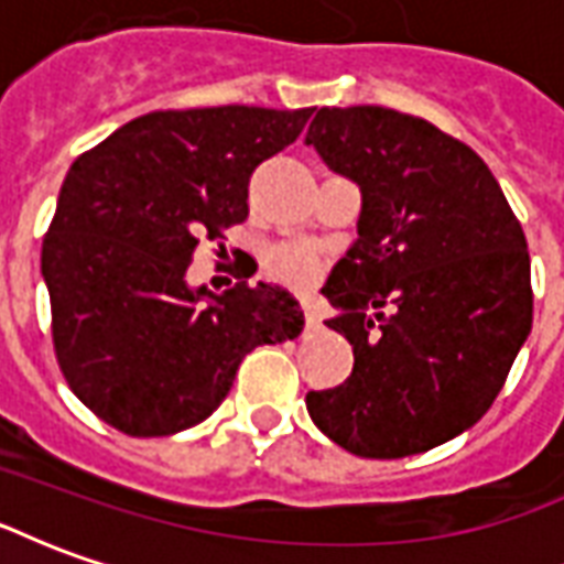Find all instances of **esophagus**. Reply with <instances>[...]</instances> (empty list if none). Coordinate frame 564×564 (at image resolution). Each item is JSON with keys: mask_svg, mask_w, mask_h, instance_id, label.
<instances>
[{"mask_svg": "<svg viewBox=\"0 0 564 564\" xmlns=\"http://www.w3.org/2000/svg\"><path fill=\"white\" fill-rule=\"evenodd\" d=\"M302 311H305V326H307V329H317V326H319L317 307H314V305H302Z\"/></svg>", "mask_w": 564, "mask_h": 564, "instance_id": "obj_1", "label": "esophagus"}]
</instances>
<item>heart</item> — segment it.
Wrapping results in <instances>:
<instances>
[{
  "label": "heart",
  "mask_w": 564,
  "mask_h": 564,
  "mask_svg": "<svg viewBox=\"0 0 564 564\" xmlns=\"http://www.w3.org/2000/svg\"><path fill=\"white\" fill-rule=\"evenodd\" d=\"M269 269L281 281L293 283V286H307L323 269V259L307 247H278L269 257Z\"/></svg>",
  "instance_id": "1"
}]
</instances>
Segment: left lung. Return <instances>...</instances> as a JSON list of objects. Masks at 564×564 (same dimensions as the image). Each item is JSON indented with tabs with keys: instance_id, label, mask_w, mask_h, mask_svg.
I'll return each instance as SVG.
<instances>
[{
	"instance_id": "8db88e82",
	"label": "left lung",
	"mask_w": 564,
	"mask_h": 564,
	"mask_svg": "<svg viewBox=\"0 0 564 564\" xmlns=\"http://www.w3.org/2000/svg\"><path fill=\"white\" fill-rule=\"evenodd\" d=\"M305 141L362 189L359 238L323 286L354 375L307 392V414L366 459L425 453L489 411L532 332L522 226L486 162L423 117L319 108Z\"/></svg>"
}]
</instances>
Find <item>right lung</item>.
Masks as SVG:
<instances>
[{"instance_id":"right-lung-1","label":"right lung","mask_w":564,"mask_h":564,"mask_svg":"<svg viewBox=\"0 0 564 564\" xmlns=\"http://www.w3.org/2000/svg\"><path fill=\"white\" fill-rule=\"evenodd\" d=\"M311 108H186L135 117L68 169L42 245L63 378L108 425L174 435L226 399L259 344L305 326L283 286L226 293L184 281L198 241L247 220L259 165L293 144Z\"/></svg>"}]
</instances>
